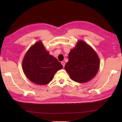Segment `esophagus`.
<instances>
[{
  "instance_id": "1",
  "label": "esophagus",
  "mask_w": 122,
  "mask_h": 122,
  "mask_svg": "<svg viewBox=\"0 0 122 122\" xmlns=\"http://www.w3.org/2000/svg\"><path fill=\"white\" fill-rule=\"evenodd\" d=\"M61 64H62V65L63 66V68H64V66H65V63H64V62H61Z\"/></svg>"
}]
</instances>
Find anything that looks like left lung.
I'll return each instance as SVG.
<instances>
[{"instance_id":"left-lung-1","label":"left lung","mask_w":122,"mask_h":122,"mask_svg":"<svg viewBox=\"0 0 122 122\" xmlns=\"http://www.w3.org/2000/svg\"><path fill=\"white\" fill-rule=\"evenodd\" d=\"M65 70L70 78L78 83L92 79L97 73L100 59L96 52L83 41L79 40L70 52Z\"/></svg>"}]
</instances>
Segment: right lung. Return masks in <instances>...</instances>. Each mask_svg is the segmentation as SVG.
<instances>
[{
  "instance_id": "right-lung-1",
  "label": "right lung",
  "mask_w": 122,
  "mask_h": 122,
  "mask_svg": "<svg viewBox=\"0 0 122 122\" xmlns=\"http://www.w3.org/2000/svg\"><path fill=\"white\" fill-rule=\"evenodd\" d=\"M63 68L58 60L46 51L41 41L28 50L22 61V69L30 81L39 85L48 84L54 75Z\"/></svg>"
}]
</instances>
